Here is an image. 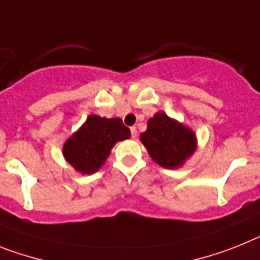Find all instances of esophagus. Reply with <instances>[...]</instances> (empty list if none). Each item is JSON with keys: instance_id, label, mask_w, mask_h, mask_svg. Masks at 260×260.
Here are the masks:
<instances>
[{"instance_id": "1", "label": "esophagus", "mask_w": 260, "mask_h": 260, "mask_svg": "<svg viewBox=\"0 0 260 260\" xmlns=\"http://www.w3.org/2000/svg\"><path fill=\"white\" fill-rule=\"evenodd\" d=\"M131 136H132V139H135L137 136L136 126H131Z\"/></svg>"}]
</instances>
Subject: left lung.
<instances>
[{
  "label": "left lung",
  "mask_w": 260,
  "mask_h": 260,
  "mask_svg": "<svg viewBox=\"0 0 260 260\" xmlns=\"http://www.w3.org/2000/svg\"><path fill=\"white\" fill-rule=\"evenodd\" d=\"M140 140L152 160L167 169L181 167L196 150L193 132L164 112L156 113L149 119L147 131L140 135Z\"/></svg>",
  "instance_id": "left-lung-1"
}]
</instances>
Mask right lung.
Here are the masks:
<instances>
[{
    "label": "right lung",
    "mask_w": 260,
    "mask_h": 260,
    "mask_svg": "<svg viewBox=\"0 0 260 260\" xmlns=\"http://www.w3.org/2000/svg\"><path fill=\"white\" fill-rule=\"evenodd\" d=\"M131 137V131L121 119L88 116L76 134L66 141L63 154L76 171L91 174L99 169L110 156L117 141Z\"/></svg>",
    "instance_id": "1"
}]
</instances>
